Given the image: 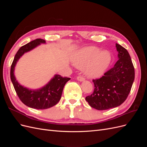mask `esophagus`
<instances>
[{
	"label": "esophagus",
	"mask_w": 147,
	"mask_h": 147,
	"mask_svg": "<svg viewBox=\"0 0 147 147\" xmlns=\"http://www.w3.org/2000/svg\"><path fill=\"white\" fill-rule=\"evenodd\" d=\"M77 78L78 80L80 81V82H82V81L84 80V78L83 76H82V75H79V76L77 77Z\"/></svg>",
	"instance_id": "1"
}]
</instances>
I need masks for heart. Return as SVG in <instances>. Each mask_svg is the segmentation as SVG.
I'll return each instance as SVG.
<instances>
[{"instance_id":"heart-1","label":"heart","mask_w":147,"mask_h":147,"mask_svg":"<svg viewBox=\"0 0 147 147\" xmlns=\"http://www.w3.org/2000/svg\"><path fill=\"white\" fill-rule=\"evenodd\" d=\"M111 61L107 51H100L96 47H87L80 50L74 57L75 65L83 69L90 77H98L104 74Z\"/></svg>"}]
</instances>
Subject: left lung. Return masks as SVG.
<instances>
[{
  "label": "left lung",
  "mask_w": 147,
  "mask_h": 147,
  "mask_svg": "<svg viewBox=\"0 0 147 147\" xmlns=\"http://www.w3.org/2000/svg\"><path fill=\"white\" fill-rule=\"evenodd\" d=\"M118 58L112 68L98 79H93L94 90L86 97L91 107L110 109L122 104L131 91L135 77L134 67L126 49L116 43Z\"/></svg>",
  "instance_id": "left-lung-1"
}]
</instances>
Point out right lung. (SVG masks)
<instances>
[{"mask_svg": "<svg viewBox=\"0 0 147 147\" xmlns=\"http://www.w3.org/2000/svg\"><path fill=\"white\" fill-rule=\"evenodd\" d=\"M45 40L37 38L21 47L18 51L11 65L10 78L16 94L24 104L30 108L43 110L52 107L57 104L62 96L65 83L70 78L55 75L47 84L37 90H30L18 83L14 75L15 67L17 61L24 53L29 51L40 43H45Z\"/></svg>", "mask_w": 147, "mask_h": 147, "instance_id": "right-lung-1", "label": "right lung"}]
</instances>
